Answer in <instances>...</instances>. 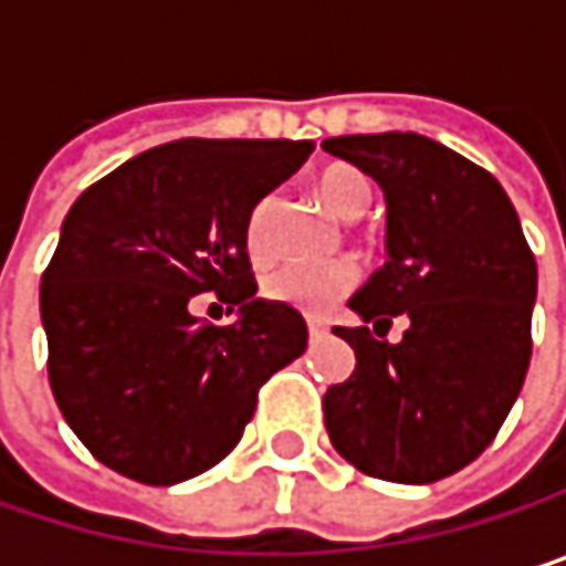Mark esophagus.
I'll use <instances>...</instances> for the list:
<instances>
[{
	"instance_id": "1",
	"label": "esophagus",
	"mask_w": 566,
	"mask_h": 566,
	"mask_svg": "<svg viewBox=\"0 0 566 566\" xmlns=\"http://www.w3.org/2000/svg\"><path fill=\"white\" fill-rule=\"evenodd\" d=\"M307 334H311V340H321V337L327 334V321H321V317H307Z\"/></svg>"
}]
</instances>
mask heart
I'll use <instances>...</instances> for the list:
<instances>
[{
	"instance_id": "obj_1",
	"label": "heart",
	"mask_w": 566,
	"mask_h": 566,
	"mask_svg": "<svg viewBox=\"0 0 566 566\" xmlns=\"http://www.w3.org/2000/svg\"><path fill=\"white\" fill-rule=\"evenodd\" d=\"M317 202L344 219V222H354L360 219L370 202H374V189H370V179L357 167L350 164H331L314 176L311 182ZM245 245H249V255L252 259H262V216H255L249 222V232H245ZM357 284V269L344 259H334V262H321V265H279L265 275L262 291L269 301L284 304V307H294L301 314H327L350 287Z\"/></svg>"
}]
</instances>
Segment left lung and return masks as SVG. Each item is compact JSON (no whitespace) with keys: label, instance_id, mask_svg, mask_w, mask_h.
Instances as JSON below:
<instances>
[{"label":"left lung","instance_id":"1","mask_svg":"<svg viewBox=\"0 0 566 566\" xmlns=\"http://www.w3.org/2000/svg\"><path fill=\"white\" fill-rule=\"evenodd\" d=\"M387 196L390 262L337 327L357 367L324 394L334 449L364 475L429 485L475 462L499 436L531 364L537 265L502 182L419 134L321 144ZM403 340L384 342L392 317Z\"/></svg>","mask_w":566,"mask_h":566}]
</instances>
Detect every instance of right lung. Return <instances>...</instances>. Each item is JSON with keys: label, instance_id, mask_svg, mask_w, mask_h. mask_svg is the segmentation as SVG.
I'll list each match as a JSON object with an SVG mask.
<instances>
[{"label": "right lung", "instance_id": "add662e5", "mask_svg": "<svg viewBox=\"0 0 566 566\" xmlns=\"http://www.w3.org/2000/svg\"><path fill=\"white\" fill-rule=\"evenodd\" d=\"M311 140L154 147L87 186L42 275L49 384L107 469L176 485L242 439L262 384L307 347L294 307L255 297L245 232L255 206L311 157ZM216 290L240 321L191 314Z\"/></svg>", "mask_w": 566, "mask_h": 566}]
</instances>
